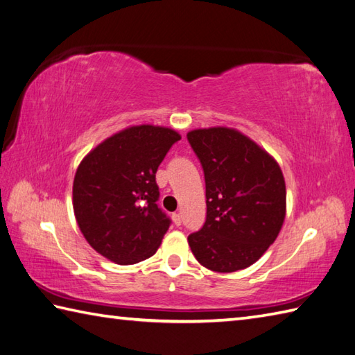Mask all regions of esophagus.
Listing matches in <instances>:
<instances>
[{"label": "esophagus", "instance_id": "esophagus-1", "mask_svg": "<svg viewBox=\"0 0 355 355\" xmlns=\"http://www.w3.org/2000/svg\"><path fill=\"white\" fill-rule=\"evenodd\" d=\"M172 221H173V224L177 225V227H178V225H182V215H180V214H173V215H172Z\"/></svg>", "mask_w": 355, "mask_h": 355}]
</instances>
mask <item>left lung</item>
I'll return each mask as SVG.
<instances>
[{
  "label": "left lung",
  "mask_w": 355,
  "mask_h": 355,
  "mask_svg": "<svg viewBox=\"0 0 355 355\" xmlns=\"http://www.w3.org/2000/svg\"><path fill=\"white\" fill-rule=\"evenodd\" d=\"M206 180V223L187 236L195 258L218 273L244 270L275 243L286 212L277 162L233 128L187 132Z\"/></svg>",
  "instance_id": "1"
}]
</instances>
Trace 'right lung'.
I'll return each instance as SVG.
<instances>
[{
	"instance_id": "right-lung-1",
	"label": "right lung",
	"mask_w": 355,
	"mask_h": 355,
	"mask_svg": "<svg viewBox=\"0 0 355 355\" xmlns=\"http://www.w3.org/2000/svg\"><path fill=\"white\" fill-rule=\"evenodd\" d=\"M180 139L171 128L130 126L84 157L73 182V210L97 253L131 266L157 252L171 221L157 206L155 172Z\"/></svg>"
}]
</instances>
